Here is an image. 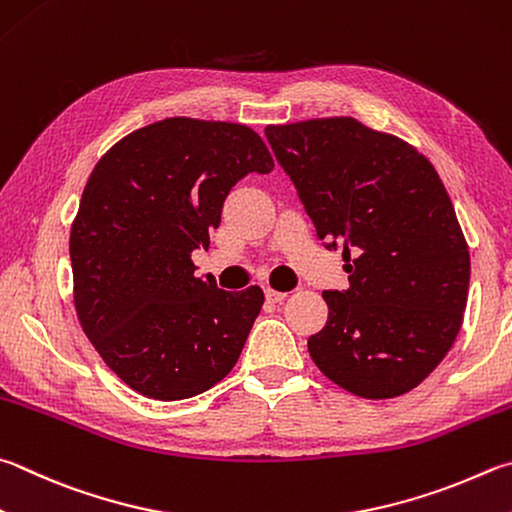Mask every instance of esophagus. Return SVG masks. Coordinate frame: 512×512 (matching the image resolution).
<instances>
[{
	"label": "esophagus",
	"instance_id": "34e87169",
	"mask_svg": "<svg viewBox=\"0 0 512 512\" xmlns=\"http://www.w3.org/2000/svg\"><path fill=\"white\" fill-rule=\"evenodd\" d=\"M288 297V293L284 291H275V288H266V300L268 302H284Z\"/></svg>",
	"mask_w": 512,
	"mask_h": 512
}]
</instances>
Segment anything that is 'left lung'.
<instances>
[{"label":"left lung","mask_w":512,"mask_h":512,"mask_svg":"<svg viewBox=\"0 0 512 512\" xmlns=\"http://www.w3.org/2000/svg\"><path fill=\"white\" fill-rule=\"evenodd\" d=\"M264 132L349 273L347 291L322 293L313 362L360 398L410 392L454 345L468 302V241L443 181L416 147L351 116Z\"/></svg>","instance_id":"1"}]
</instances>
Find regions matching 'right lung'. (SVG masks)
I'll return each instance as SVG.
<instances>
[{"label": "right lung", "mask_w": 512, "mask_h": 512, "mask_svg": "<svg viewBox=\"0 0 512 512\" xmlns=\"http://www.w3.org/2000/svg\"><path fill=\"white\" fill-rule=\"evenodd\" d=\"M275 167L255 129L165 118L100 156L71 224L73 306L105 365L134 392L181 401L235 367L264 291L194 277L228 192Z\"/></svg>", "instance_id": "obj_1"}]
</instances>
